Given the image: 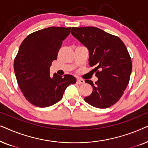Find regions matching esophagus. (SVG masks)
Wrapping results in <instances>:
<instances>
[{
    "mask_svg": "<svg viewBox=\"0 0 148 148\" xmlns=\"http://www.w3.org/2000/svg\"><path fill=\"white\" fill-rule=\"evenodd\" d=\"M84 79H77V83L78 84H84Z\"/></svg>",
    "mask_w": 148,
    "mask_h": 148,
    "instance_id": "esophagus-1",
    "label": "esophagus"
}]
</instances>
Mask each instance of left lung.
<instances>
[{"label": "left lung", "instance_id": "1", "mask_svg": "<svg viewBox=\"0 0 148 148\" xmlns=\"http://www.w3.org/2000/svg\"><path fill=\"white\" fill-rule=\"evenodd\" d=\"M71 34L88 49L89 64L95 66L98 81L85 82L93 88L84 100L92 106L107 108L117 102L129 84L132 62L120 38L95 27H72Z\"/></svg>", "mask_w": 148, "mask_h": 148}]
</instances>
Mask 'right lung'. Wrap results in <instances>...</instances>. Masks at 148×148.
Here are the masks:
<instances>
[{
  "mask_svg": "<svg viewBox=\"0 0 148 148\" xmlns=\"http://www.w3.org/2000/svg\"><path fill=\"white\" fill-rule=\"evenodd\" d=\"M71 27H50L27 36L14 60V71L18 85L27 100L34 106L44 108L56 104L62 98L66 88L76 83L71 75L64 77L50 75L52 60H56L62 41Z\"/></svg>",
  "mask_w": 148,
  "mask_h": 148,
  "instance_id": "add662e5",
  "label": "right lung"
}]
</instances>
